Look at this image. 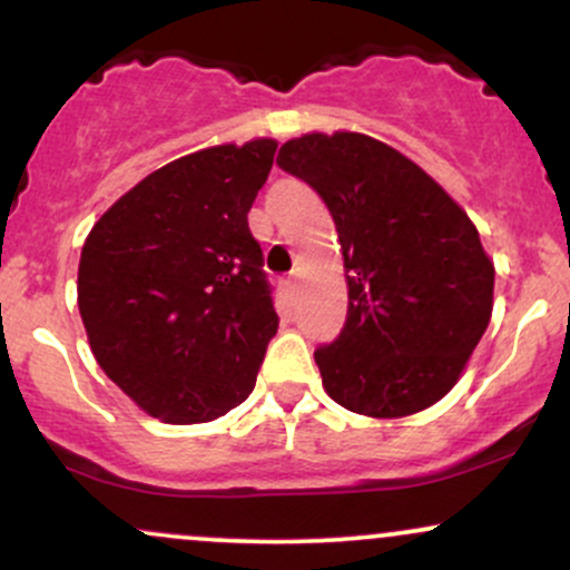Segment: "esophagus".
<instances>
[{
    "mask_svg": "<svg viewBox=\"0 0 570 570\" xmlns=\"http://www.w3.org/2000/svg\"><path fill=\"white\" fill-rule=\"evenodd\" d=\"M294 289H297V273H292V276L284 281V292L289 294V297L294 294Z\"/></svg>",
    "mask_w": 570,
    "mask_h": 570,
    "instance_id": "1",
    "label": "esophagus"
}]
</instances>
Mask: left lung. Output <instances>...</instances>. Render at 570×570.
I'll use <instances>...</instances> for the list:
<instances>
[{"instance_id": "8db88e82", "label": "left lung", "mask_w": 570, "mask_h": 570, "mask_svg": "<svg viewBox=\"0 0 570 570\" xmlns=\"http://www.w3.org/2000/svg\"><path fill=\"white\" fill-rule=\"evenodd\" d=\"M276 163L337 227L348 316L313 353L340 407L407 417L461 381L493 313V259L474 222L417 163L356 130L303 134Z\"/></svg>"}]
</instances>
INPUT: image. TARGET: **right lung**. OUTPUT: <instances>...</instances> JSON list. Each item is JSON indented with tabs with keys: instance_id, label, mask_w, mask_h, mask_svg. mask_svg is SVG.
I'll list each match as a JSON object with an SVG mask.
<instances>
[{
	"instance_id": "right-lung-1",
	"label": "right lung",
	"mask_w": 570,
	"mask_h": 570,
	"mask_svg": "<svg viewBox=\"0 0 570 570\" xmlns=\"http://www.w3.org/2000/svg\"><path fill=\"white\" fill-rule=\"evenodd\" d=\"M276 139L217 144L144 176L88 233L77 307L98 367L163 423H208L252 394L278 316L248 208Z\"/></svg>"
}]
</instances>
